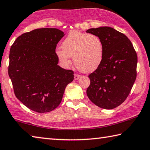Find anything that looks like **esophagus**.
I'll list each match as a JSON object with an SVG mask.
<instances>
[{
    "label": "esophagus",
    "mask_w": 150,
    "mask_h": 150,
    "mask_svg": "<svg viewBox=\"0 0 150 150\" xmlns=\"http://www.w3.org/2000/svg\"><path fill=\"white\" fill-rule=\"evenodd\" d=\"M80 78V75H78V74H74V80H77L79 79Z\"/></svg>",
    "instance_id": "esophagus-1"
}]
</instances>
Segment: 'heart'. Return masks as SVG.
Segmentation results:
<instances>
[{
	"instance_id": "heart-1",
	"label": "heart",
	"mask_w": 150,
	"mask_h": 150,
	"mask_svg": "<svg viewBox=\"0 0 150 150\" xmlns=\"http://www.w3.org/2000/svg\"><path fill=\"white\" fill-rule=\"evenodd\" d=\"M62 45V49L57 48L55 54L65 67L70 65L71 57L78 69L86 73L95 71L103 62L104 46L98 35L73 30L66 37Z\"/></svg>"
}]
</instances>
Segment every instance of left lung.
I'll list each match as a JSON object with an SVG mask.
<instances>
[{
    "mask_svg": "<svg viewBox=\"0 0 150 150\" xmlns=\"http://www.w3.org/2000/svg\"><path fill=\"white\" fill-rule=\"evenodd\" d=\"M86 32L98 35L104 46L103 62L88 76L87 96L99 107L114 109L125 101L135 82L137 54L127 37L114 28L105 26Z\"/></svg>",
    "mask_w": 150,
    "mask_h": 150,
    "instance_id": "8db88e82",
    "label": "left lung"
}]
</instances>
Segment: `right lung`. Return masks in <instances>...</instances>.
<instances>
[{
	"label": "right lung",
	"mask_w": 150,
	"mask_h": 150,
	"mask_svg": "<svg viewBox=\"0 0 150 150\" xmlns=\"http://www.w3.org/2000/svg\"><path fill=\"white\" fill-rule=\"evenodd\" d=\"M64 33L57 28L36 29L23 33L10 50L8 75L14 94L38 112L56 109L74 72L58 65L57 45Z\"/></svg>",
	"instance_id": "1"
}]
</instances>
